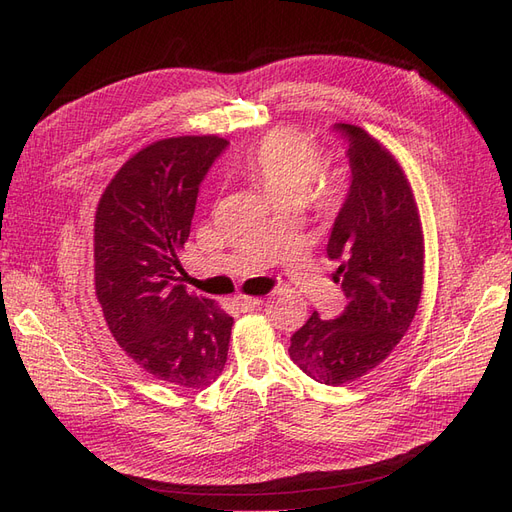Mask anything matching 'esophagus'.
I'll list each match as a JSON object with an SVG mask.
<instances>
[{"mask_svg": "<svg viewBox=\"0 0 512 512\" xmlns=\"http://www.w3.org/2000/svg\"><path fill=\"white\" fill-rule=\"evenodd\" d=\"M262 303L260 297H245V294H239V297H235V305L241 309V312H247V309H254Z\"/></svg>", "mask_w": 512, "mask_h": 512, "instance_id": "1", "label": "esophagus"}]
</instances>
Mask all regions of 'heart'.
I'll return each mask as SVG.
<instances>
[{"mask_svg": "<svg viewBox=\"0 0 512 512\" xmlns=\"http://www.w3.org/2000/svg\"><path fill=\"white\" fill-rule=\"evenodd\" d=\"M320 168L322 153L316 141L292 128H277L262 136L243 162V173L275 205H301L309 198L322 215H333L346 200V179L339 173L318 175Z\"/></svg>", "mask_w": 512, "mask_h": 512, "instance_id": "b5f03b06", "label": "heart"}]
</instances>
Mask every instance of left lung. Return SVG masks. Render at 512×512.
<instances>
[{"label":"left lung","mask_w":512,"mask_h":512,"mask_svg":"<svg viewBox=\"0 0 512 512\" xmlns=\"http://www.w3.org/2000/svg\"><path fill=\"white\" fill-rule=\"evenodd\" d=\"M348 141L352 183L327 254L348 305L333 320L316 312L290 337V359L331 386L378 367L406 335L421 303L425 241L404 168L378 138L335 123Z\"/></svg>","instance_id":"left-lung-1"}]
</instances>
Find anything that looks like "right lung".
<instances>
[{"mask_svg": "<svg viewBox=\"0 0 512 512\" xmlns=\"http://www.w3.org/2000/svg\"><path fill=\"white\" fill-rule=\"evenodd\" d=\"M228 141L170 136L143 147L106 185L94 220V282L108 331L149 376L205 389L226 365L232 318L179 284L198 185Z\"/></svg>", "mask_w": 512, "mask_h": 512, "instance_id": "obj_1", "label": "right lung"}]
</instances>
